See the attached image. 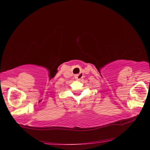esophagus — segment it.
Masks as SVG:
<instances>
[{
  "mask_svg": "<svg viewBox=\"0 0 150 150\" xmlns=\"http://www.w3.org/2000/svg\"><path fill=\"white\" fill-rule=\"evenodd\" d=\"M74 77H75L76 79L78 80V81H80V80H81L82 78H83V74H82L81 73H80V74H76L74 76Z\"/></svg>",
  "mask_w": 150,
  "mask_h": 150,
  "instance_id": "1",
  "label": "esophagus"
}]
</instances>
